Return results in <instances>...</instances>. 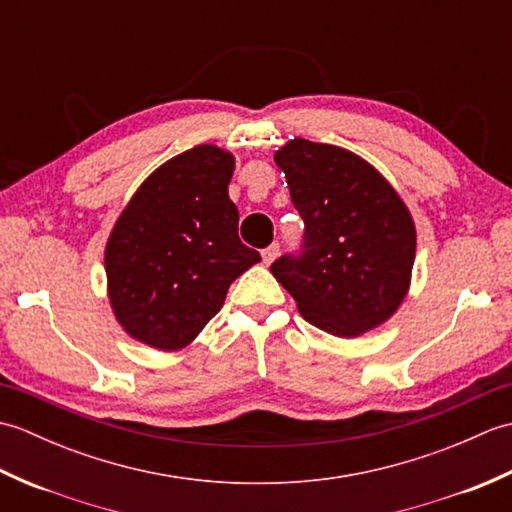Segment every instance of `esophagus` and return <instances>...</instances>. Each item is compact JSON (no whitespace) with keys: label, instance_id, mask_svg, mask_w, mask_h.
Returning a JSON list of instances; mask_svg holds the SVG:
<instances>
[{"label":"esophagus","instance_id":"esophagus-1","mask_svg":"<svg viewBox=\"0 0 512 512\" xmlns=\"http://www.w3.org/2000/svg\"><path fill=\"white\" fill-rule=\"evenodd\" d=\"M277 255H279V244H273V246H268V248L262 250V259H264L266 266L273 264L275 259H277Z\"/></svg>","mask_w":512,"mask_h":512}]
</instances>
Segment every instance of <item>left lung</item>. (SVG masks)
Wrapping results in <instances>:
<instances>
[{"label": "left lung", "mask_w": 512, "mask_h": 512, "mask_svg": "<svg viewBox=\"0 0 512 512\" xmlns=\"http://www.w3.org/2000/svg\"><path fill=\"white\" fill-rule=\"evenodd\" d=\"M306 224L299 259L270 273L319 330L354 339L394 317L411 286L416 224L398 191L350 149L292 138L275 151Z\"/></svg>", "instance_id": "left-lung-1"}]
</instances>
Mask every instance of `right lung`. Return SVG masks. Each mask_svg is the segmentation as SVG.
<instances>
[{"label": "right lung", "mask_w": 512, "mask_h": 512, "mask_svg": "<svg viewBox=\"0 0 512 512\" xmlns=\"http://www.w3.org/2000/svg\"><path fill=\"white\" fill-rule=\"evenodd\" d=\"M233 171L228 149H187L151 171L116 217L103 253L107 299L134 341L184 350L220 312L228 286L262 262L237 237Z\"/></svg>", "instance_id": "1"}]
</instances>
